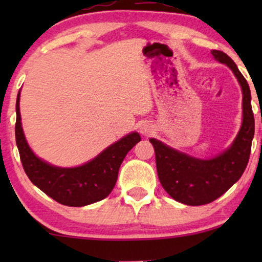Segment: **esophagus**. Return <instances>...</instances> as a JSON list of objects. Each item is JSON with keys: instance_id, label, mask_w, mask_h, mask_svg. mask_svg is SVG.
I'll return each instance as SVG.
<instances>
[{"instance_id": "obj_1", "label": "esophagus", "mask_w": 262, "mask_h": 262, "mask_svg": "<svg viewBox=\"0 0 262 262\" xmlns=\"http://www.w3.org/2000/svg\"><path fill=\"white\" fill-rule=\"evenodd\" d=\"M154 131H155V128H154L152 125H150L148 123L141 125V127H139V132H141V134L144 135V136L151 135Z\"/></svg>"}]
</instances>
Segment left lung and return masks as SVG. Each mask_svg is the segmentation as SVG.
Here are the masks:
<instances>
[{
  "instance_id": "left-lung-1",
  "label": "left lung",
  "mask_w": 262,
  "mask_h": 262,
  "mask_svg": "<svg viewBox=\"0 0 262 262\" xmlns=\"http://www.w3.org/2000/svg\"><path fill=\"white\" fill-rule=\"evenodd\" d=\"M211 53L218 62L230 68L242 88V126L230 148L213 159L200 160L150 138L155 149L157 175L162 187L177 202L191 206L212 203L242 177L249 161L255 128L247 80L227 53L218 50H212Z\"/></svg>"
}]
</instances>
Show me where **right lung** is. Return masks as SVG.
<instances>
[{
    "label": "right lung",
    "mask_w": 262,
    "mask_h": 262,
    "mask_svg": "<svg viewBox=\"0 0 262 262\" xmlns=\"http://www.w3.org/2000/svg\"><path fill=\"white\" fill-rule=\"evenodd\" d=\"M19 101L20 92L16 98L15 139L21 163L32 184L67 206H85L105 199L116 185L121 162L141 141V136L137 132L125 136L80 167L51 166L35 156L28 146L21 126Z\"/></svg>",
    "instance_id": "right-lung-1"
}]
</instances>
